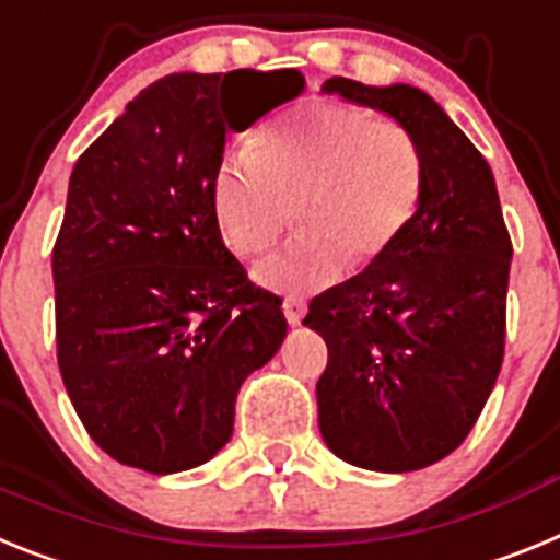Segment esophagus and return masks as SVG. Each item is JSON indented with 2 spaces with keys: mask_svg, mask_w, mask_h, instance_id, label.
<instances>
[{
  "mask_svg": "<svg viewBox=\"0 0 560 560\" xmlns=\"http://www.w3.org/2000/svg\"><path fill=\"white\" fill-rule=\"evenodd\" d=\"M304 313H307V304H304V299H287L284 301V315H287V320L293 324V327H299L301 320H304Z\"/></svg>",
  "mask_w": 560,
  "mask_h": 560,
  "instance_id": "1",
  "label": "esophagus"
}]
</instances>
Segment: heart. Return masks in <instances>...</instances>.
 Segmentation results:
<instances>
[{
    "label": "heart",
    "instance_id": "heart-1",
    "mask_svg": "<svg viewBox=\"0 0 560 560\" xmlns=\"http://www.w3.org/2000/svg\"><path fill=\"white\" fill-rule=\"evenodd\" d=\"M425 191V154L395 118L315 101L265 126L253 149L220 160L213 217L228 247L259 259L295 222L301 233L259 267L276 293L304 295L386 256L415 220Z\"/></svg>",
    "mask_w": 560,
    "mask_h": 560
}]
</instances>
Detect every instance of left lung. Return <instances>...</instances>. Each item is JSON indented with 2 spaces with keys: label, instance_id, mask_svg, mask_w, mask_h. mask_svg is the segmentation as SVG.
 <instances>
[{
  "label": "left lung",
  "instance_id": "obj_1",
  "mask_svg": "<svg viewBox=\"0 0 560 560\" xmlns=\"http://www.w3.org/2000/svg\"><path fill=\"white\" fill-rule=\"evenodd\" d=\"M320 90L392 115L425 154V191L406 233L363 273L315 295L304 318L327 340L315 395L329 451L408 474L459 448L493 392L513 242L488 160L434 98L349 78Z\"/></svg>",
  "mask_w": 560,
  "mask_h": 560
}]
</instances>
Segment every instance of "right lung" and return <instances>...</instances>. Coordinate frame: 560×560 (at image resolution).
Listing matches in <instances>:
<instances>
[{"label": "right lung", "instance_id": "right-lung-1", "mask_svg": "<svg viewBox=\"0 0 560 560\" xmlns=\"http://www.w3.org/2000/svg\"><path fill=\"white\" fill-rule=\"evenodd\" d=\"M301 90L295 70L174 72L72 168L52 247L58 369L86 434L129 468L211 459L240 386L284 340L281 299L222 242L211 183L225 135Z\"/></svg>", "mask_w": 560, "mask_h": 560}]
</instances>
